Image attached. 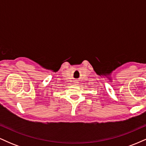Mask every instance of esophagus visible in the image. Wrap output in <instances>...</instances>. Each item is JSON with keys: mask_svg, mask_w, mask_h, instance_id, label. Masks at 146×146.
<instances>
[{"mask_svg": "<svg viewBox=\"0 0 146 146\" xmlns=\"http://www.w3.org/2000/svg\"><path fill=\"white\" fill-rule=\"evenodd\" d=\"M75 84H76V83H78V82H77V81H76V80H75Z\"/></svg>", "mask_w": 146, "mask_h": 146, "instance_id": "obj_1", "label": "esophagus"}]
</instances>
